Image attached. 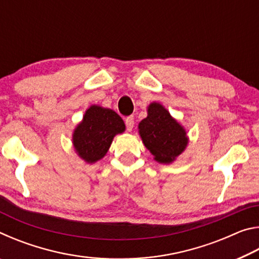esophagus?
Instances as JSON below:
<instances>
[{
	"instance_id": "obj_1",
	"label": "esophagus",
	"mask_w": 259,
	"mask_h": 259,
	"mask_svg": "<svg viewBox=\"0 0 259 259\" xmlns=\"http://www.w3.org/2000/svg\"><path fill=\"white\" fill-rule=\"evenodd\" d=\"M125 126H126V130L128 131H131L134 129V124H135V119L134 116H128L125 119Z\"/></svg>"
}]
</instances>
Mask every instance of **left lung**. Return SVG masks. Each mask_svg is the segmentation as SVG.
<instances>
[{
  "instance_id": "obj_1",
  "label": "left lung",
  "mask_w": 259,
  "mask_h": 259,
  "mask_svg": "<svg viewBox=\"0 0 259 259\" xmlns=\"http://www.w3.org/2000/svg\"><path fill=\"white\" fill-rule=\"evenodd\" d=\"M138 131L144 145L159 163H172L187 147L186 130L160 103L148 105L147 116L139 122Z\"/></svg>"
}]
</instances>
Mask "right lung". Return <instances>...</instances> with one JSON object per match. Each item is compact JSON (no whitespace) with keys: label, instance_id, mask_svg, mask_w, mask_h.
Here are the masks:
<instances>
[{"label":"right lung","instance_id":"right-lung-1","mask_svg":"<svg viewBox=\"0 0 259 259\" xmlns=\"http://www.w3.org/2000/svg\"><path fill=\"white\" fill-rule=\"evenodd\" d=\"M124 130L125 124L119 114L99 105H91L74 129V150L87 163H95L106 155L113 138Z\"/></svg>","mask_w":259,"mask_h":259}]
</instances>
